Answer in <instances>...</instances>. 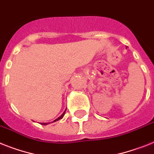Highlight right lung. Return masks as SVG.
<instances>
[{
	"instance_id": "right-lung-1",
	"label": "right lung",
	"mask_w": 154,
	"mask_h": 154,
	"mask_svg": "<svg viewBox=\"0 0 154 154\" xmlns=\"http://www.w3.org/2000/svg\"><path fill=\"white\" fill-rule=\"evenodd\" d=\"M66 109L65 110V112H63V113H62V115H61V116H59L58 118L56 119L55 120H54L53 122H56V121L59 120V119H61L63 118V117H64V116H65V113H66ZM49 123H51V122H41V124H42V125H47V124H49Z\"/></svg>"
}]
</instances>
